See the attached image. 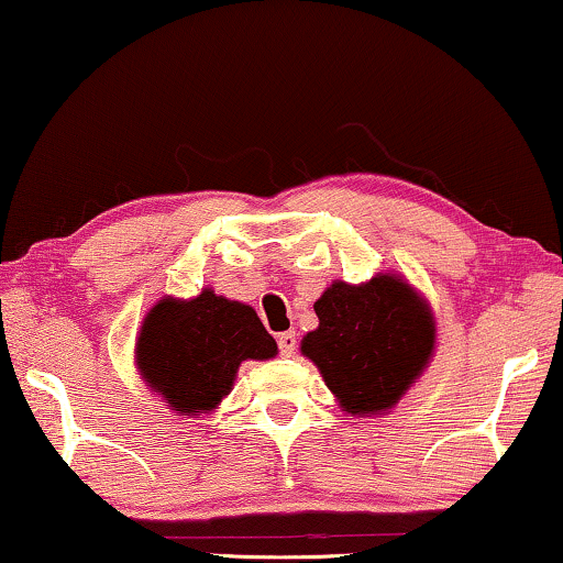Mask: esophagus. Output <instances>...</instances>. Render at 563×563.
<instances>
[{
	"label": "esophagus",
	"mask_w": 563,
	"mask_h": 563,
	"mask_svg": "<svg viewBox=\"0 0 563 563\" xmlns=\"http://www.w3.org/2000/svg\"><path fill=\"white\" fill-rule=\"evenodd\" d=\"M296 331H285L278 335V349H280V356H292L296 354Z\"/></svg>",
	"instance_id": "esophagus-1"
}]
</instances>
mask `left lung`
<instances>
[{
  "mask_svg": "<svg viewBox=\"0 0 563 563\" xmlns=\"http://www.w3.org/2000/svg\"><path fill=\"white\" fill-rule=\"evenodd\" d=\"M313 310L318 329L303 335L300 351L351 417L389 412L430 364L434 316L401 275L335 280Z\"/></svg>",
  "mask_w": 563,
  "mask_h": 563,
  "instance_id": "1",
  "label": "left lung"
}]
</instances>
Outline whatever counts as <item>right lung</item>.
Instances as JSON below:
<instances>
[{
	"label": "right lung",
	"mask_w": 563,
	"mask_h": 563,
	"mask_svg": "<svg viewBox=\"0 0 563 563\" xmlns=\"http://www.w3.org/2000/svg\"><path fill=\"white\" fill-rule=\"evenodd\" d=\"M275 354L278 343L255 310L212 288L191 300H158L136 341L141 379L176 415L212 412L230 394L242 362Z\"/></svg>",
	"instance_id": "add662e5"
}]
</instances>
